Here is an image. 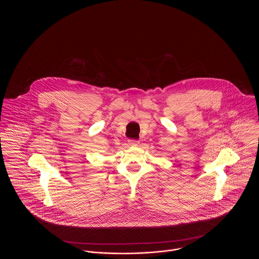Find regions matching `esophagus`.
Wrapping results in <instances>:
<instances>
[{
  "label": "esophagus",
  "mask_w": 259,
  "mask_h": 259,
  "mask_svg": "<svg viewBox=\"0 0 259 259\" xmlns=\"http://www.w3.org/2000/svg\"><path fill=\"white\" fill-rule=\"evenodd\" d=\"M139 144H140V142L136 141V140H130L128 141V145L132 146V147H137V146H139Z\"/></svg>",
  "instance_id": "1"
}]
</instances>
